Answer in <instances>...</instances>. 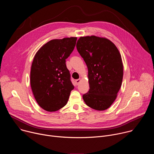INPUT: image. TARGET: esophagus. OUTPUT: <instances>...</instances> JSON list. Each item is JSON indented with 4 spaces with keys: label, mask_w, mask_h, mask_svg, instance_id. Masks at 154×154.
<instances>
[{
    "label": "esophagus",
    "mask_w": 154,
    "mask_h": 154,
    "mask_svg": "<svg viewBox=\"0 0 154 154\" xmlns=\"http://www.w3.org/2000/svg\"><path fill=\"white\" fill-rule=\"evenodd\" d=\"M80 82H81V79H79L75 80V83H76L77 85H79V84L80 83Z\"/></svg>",
    "instance_id": "obj_1"
}]
</instances>
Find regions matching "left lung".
<instances>
[{
	"mask_svg": "<svg viewBox=\"0 0 154 154\" xmlns=\"http://www.w3.org/2000/svg\"><path fill=\"white\" fill-rule=\"evenodd\" d=\"M77 49L88 70L90 90L83 95L85 103L103 111L115 100L123 78L121 55L110 40L96 36L80 37Z\"/></svg>",
	"mask_w": 154,
	"mask_h": 154,
	"instance_id": "obj_1",
	"label": "left lung"
}]
</instances>
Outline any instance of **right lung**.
<instances>
[{
  "mask_svg": "<svg viewBox=\"0 0 154 154\" xmlns=\"http://www.w3.org/2000/svg\"><path fill=\"white\" fill-rule=\"evenodd\" d=\"M77 37L52 39L43 45L33 58L30 85L38 105L47 112L66 105L74 89L66 59L73 51Z\"/></svg>",
  "mask_w": 154,
  "mask_h": 154,
  "instance_id": "obj_1",
  "label": "right lung"
}]
</instances>
